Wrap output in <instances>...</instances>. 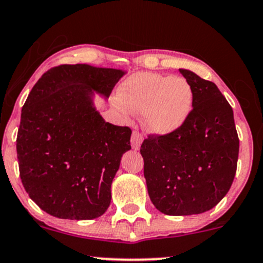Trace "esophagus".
<instances>
[{
  "instance_id": "obj_1",
  "label": "esophagus",
  "mask_w": 263,
  "mask_h": 263,
  "mask_svg": "<svg viewBox=\"0 0 263 263\" xmlns=\"http://www.w3.org/2000/svg\"><path fill=\"white\" fill-rule=\"evenodd\" d=\"M142 142H143L142 134H139L138 131H134V134H132V137H131L132 148H134L135 151H138L139 147H141Z\"/></svg>"
}]
</instances>
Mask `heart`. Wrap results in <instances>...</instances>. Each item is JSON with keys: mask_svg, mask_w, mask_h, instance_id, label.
<instances>
[{"mask_svg": "<svg viewBox=\"0 0 263 263\" xmlns=\"http://www.w3.org/2000/svg\"><path fill=\"white\" fill-rule=\"evenodd\" d=\"M122 110L143 112V125L156 136L175 132L193 108V89L185 79L141 72L128 78L120 92Z\"/></svg>", "mask_w": 263, "mask_h": 263, "instance_id": "b5f03b06", "label": "heart"}]
</instances>
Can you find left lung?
<instances>
[{
	"mask_svg": "<svg viewBox=\"0 0 263 263\" xmlns=\"http://www.w3.org/2000/svg\"><path fill=\"white\" fill-rule=\"evenodd\" d=\"M193 89L183 125L141 145L149 198L165 215L201 214L220 202L237 172L239 138L232 107L214 82L179 69Z\"/></svg>",
	"mask_w": 263,
	"mask_h": 263,
	"instance_id": "left-lung-1",
	"label": "left lung"
}]
</instances>
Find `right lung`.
Returning <instances> with one entry per match:
<instances>
[{
    "instance_id": "1",
    "label": "right lung",
    "mask_w": 263,
    "mask_h": 263,
    "mask_svg": "<svg viewBox=\"0 0 263 263\" xmlns=\"http://www.w3.org/2000/svg\"><path fill=\"white\" fill-rule=\"evenodd\" d=\"M125 72L87 64L49 69L22 109L16 155L22 183L43 211L65 220H93L107 211L131 128L104 121L93 105L109 97Z\"/></svg>"
}]
</instances>
